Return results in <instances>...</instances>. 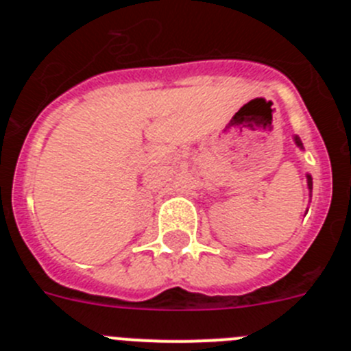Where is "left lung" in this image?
<instances>
[{"instance_id": "8db88e82", "label": "left lung", "mask_w": 351, "mask_h": 351, "mask_svg": "<svg viewBox=\"0 0 351 351\" xmlns=\"http://www.w3.org/2000/svg\"><path fill=\"white\" fill-rule=\"evenodd\" d=\"M293 142H295L297 147L304 149L302 141H300V138L297 137V135H295V137H293ZM306 178H308V190H309V197H311V191H313V178H311V176H309V173H308V176H306Z\"/></svg>"}]
</instances>
